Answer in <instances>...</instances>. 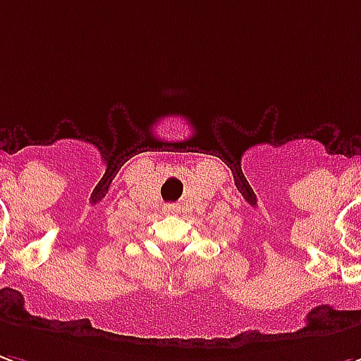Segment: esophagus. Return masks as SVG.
Segmentation results:
<instances>
[{
  "label": "esophagus",
  "instance_id": "obj_1",
  "mask_svg": "<svg viewBox=\"0 0 361 361\" xmlns=\"http://www.w3.org/2000/svg\"><path fill=\"white\" fill-rule=\"evenodd\" d=\"M168 211H170V213H176L178 209H176V205H170V207H168Z\"/></svg>",
  "mask_w": 361,
  "mask_h": 361
}]
</instances>
